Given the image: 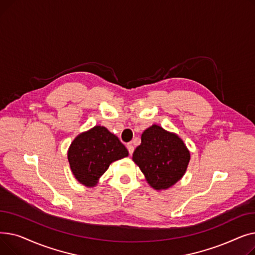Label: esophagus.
<instances>
[{
	"label": "esophagus",
	"mask_w": 255,
	"mask_h": 255,
	"mask_svg": "<svg viewBox=\"0 0 255 255\" xmlns=\"http://www.w3.org/2000/svg\"><path fill=\"white\" fill-rule=\"evenodd\" d=\"M127 149H128V152L130 155L133 154V151H134V148H133V145L131 143H128L127 144Z\"/></svg>",
	"instance_id": "1"
}]
</instances>
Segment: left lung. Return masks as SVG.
<instances>
[{
    "instance_id": "obj_1",
    "label": "left lung",
    "mask_w": 255,
    "mask_h": 255,
    "mask_svg": "<svg viewBox=\"0 0 255 255\" xmlns=\"http://www.w3.org/2000/svg\"><path fill=\"white\" fill-rule=\"evenodd\" d=\"M132 159L152 188L165 190L182 179L190 153L176 133L154 124L142 132Z\"/></svg>"
}]
</instances>
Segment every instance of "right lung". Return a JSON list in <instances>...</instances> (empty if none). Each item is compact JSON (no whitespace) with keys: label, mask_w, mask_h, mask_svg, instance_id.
<instances>
[{"label":"right lung","mask_w":255,"mask_h":255,"mask_svg":"<svg viewBox=\"0 0 255 255\" xmlns=\"http://www.w3.org/2000/svg\"><path fill=\"white\" fill-rule=\"evenodd\" d=\"M127 156L125 145L103 126H95L80 133L68 150L73 176L87 187L96 186L111 163Z\"/></svg>","instance_id":"add662e5"}]
</instances>
